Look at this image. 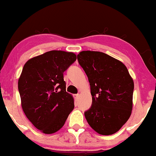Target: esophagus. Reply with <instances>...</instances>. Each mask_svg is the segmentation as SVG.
<instances>
[{"instance_id":"1","label":"esophagus","mask_w":156,"mask_h":156,"mask_svg":"<svg viewBox=\"0 0 156 156\" xmlns=\"http://www.w3.org/2000/svg\"><path fill=\"white\" fill-rule=\"evenodd\" d=\"M74 99H75L76 101H77L79 99V97H80V94H74Z\"/></svg>"}]
</instances>
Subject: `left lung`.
<instances>
[{
  "label": "left lung",
  "instance_id": "obj_1",
  "mask_svg": "<svg viewBox=\"0 0 156 156\" xmlns=\"http://www.w3.org/2000/svg\"><path fill=\"white\" fill-rule=\"evenodd\" d=\"M89 84L92 104L84 116L98 133H116L129 120L133 108L134 84L121 61L97 51H82L77 55Z\"/></svg>",
  "mask_w": 156,
  "mask_h": 156
}]
</instances>
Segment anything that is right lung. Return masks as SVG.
<instances>
[{
  "instance_id": "add662e5",
  "label": "right lung",
  "mask_w": 156,
  "mask_h": 156,
  "mask_svg": "<svg viewBox=\"0 0 156 156\" xmlns=\"http://www.w3.org/2000/svg\"><path fill=\"white\" fill-rule=\"evenodd\" d=\"M76 59L73 52L52 50L30 59L23 68L18 80L21 106L42 133L59 131L74 109V99L66 91L63 73Z\"/></svg>"
}]
</instances>
